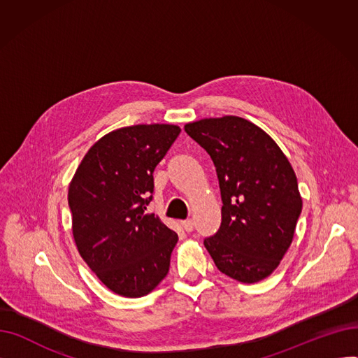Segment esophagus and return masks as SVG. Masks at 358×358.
I'll use <instances>...</instances> for the list:
<instances>
[{
  "label": "esophagus",
  "mask_w": 358,
  "mask_h": 358,
  "mask_svg": "<svg viewBox=\"0 0 358 358\" xmlns=\"http://www.w3.org/2000/svg\"><path fill=\"white\" fill-rule=\"evenodd\" d=\"M181 227L184 228L185 232H192L193 231V220L192 219H187L181 222Z\"/></svg>",
  "instance_id": "34e87169"
}]
</instances>
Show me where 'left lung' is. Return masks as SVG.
I'll use <instances>...</instances> for the list:
<instances>
[{"instance_id":"obj_1","label":"left lung","mask_w":358,"mask_h":358,"mask_svg":"<svg viewBox=\"0 0 358 358\" xmlns=\"http://www.w3.org/2000/svg\"><path fill=\"white\" fill-rule=\"evenodd\" d=\"M216 166L219 231L204 239L217 270L241 283L268 277L283 259L302 212L297 178L283 150L247 119L223 116L184 126Z\"/></svg>"}]
</instances>
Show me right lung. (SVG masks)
<instances>
[{
    "mask_svg": "<svg viewBox=\"0 0 358 358\" xmlns=\"http://www.w3.org/2000/svg\"><path fill=\"white\" fill-rule=\"evenodd\" d=\"M180 131L159 123L113 130L88 149L71 180L75 245L119 296H146L168 274L178 236L145 210L152 200L154 169Z\"/></svg>",
    "mask_w": 358,
    "mask_h": 358,
    "instance_id": "right-lung-1",
    "label": "right lung"
}]
</instances>
